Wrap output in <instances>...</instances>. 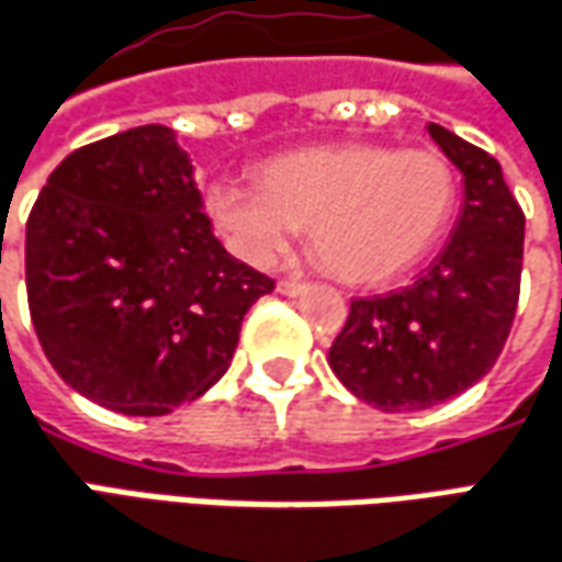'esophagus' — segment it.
<instances>
[{
	"instance_id": "34e87169",
	"label": "esophagus",
	"mask_w": 562,
	"mask_h": 562,
	"mask_svg": "<svg viewBox=\"0 0 562 562\" xmlns=\"http://www.w3.org/2000/svg\"><path fill=\"white\" fill-rule=\"evenodd\" d=\"M280 294H289V297H297V294H304L307 292V282H301V280H280Z\"/></svg>"
}]
</instances>
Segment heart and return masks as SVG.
Here are the masks:
<instances>
[{
    "label": "heart",
    "mask_w": 562,
    "mask_h": 562,
    "mask_svg": "<svg viewBox=\"0 0 562 562\" xmlns=\"http://www.w3.org/2000/svg\"><path fill=\"white\" fill-rule=\"evenodd\" d=\"M457 176L438 151L337 143L258 167V186L215 182L210 213L252 265H277L297 227L337 280L374 285L414 268L445 234Z\"/></svg>",
    "instance_id": "1"
}]
</instances>
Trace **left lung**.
<instances>
[{"instance_id": "8db88e82", "label": "left lung", "mask_w": 562, "mask_h": 562, "mask_svg": "<svg viewBox=\"0 0 562 562\" xmlns=\"http://www.w3.org/2000/svg\"><path fill=\"white\" fill-rule=\"evenodd\" d=\"M429 133L465 186L453 237L414 285L352 297L328 349L337 380L390 414L426 411L474 386L499 359L520 297L527 218L499 160L438 124Z\"/></svg>"}]
</instances>
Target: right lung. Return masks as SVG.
<instances>
[{"label":"right lung","mask_w":562,"mask_h":562,"mask_svg":"<svg viewBox=\"0 0 562 562\" xmlns=\"http://www.w3.org/2000/svg\"><path fill=\"white\" fill-rule=\"evenodd\" d=\"M273 280L215 240L164 124L76 148L26 222V297L54 371L90 402L164 417L231 368Z\"/></svg>","instance_id":"right-lung-1"}]
</instances>
